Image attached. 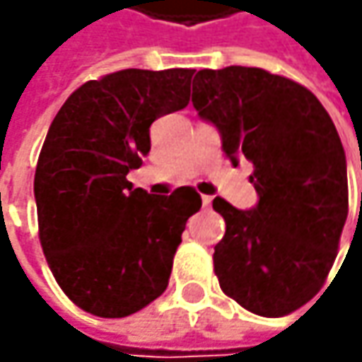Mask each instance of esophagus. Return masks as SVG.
I'll return each instance as SVG.
<instances>
[{"label": "esophagus", "instance_id": "34e87169", "mask_svg": "<svg viewBox=\"0 0 362 362\" xmlns=\"http://www.w3.org/2000/svg\"><path fill=\"white\" fill-rule=\"evenodd\" d=\"M211 202H214V197H209V195H202L203 207H211Z\"/></svg>", "mask_w": 362, "mask_h": 362}]
</instances>
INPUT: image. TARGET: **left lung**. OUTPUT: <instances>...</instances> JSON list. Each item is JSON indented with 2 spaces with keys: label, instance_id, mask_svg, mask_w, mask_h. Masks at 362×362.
Here are the masks:
<instances>
[{
  "label": "left lung",
  "instance_id": "obj_1",
  "mask_svg": "<svg viewBox=\"0 0 362 362\" xmlns=\"http://www.w3.org/2000/svg\"><path fill=\"white\" fill-rule=\"evenodd\" d=\"M191 100L217 127L233 165L252 160L259 197L250 211L214 199L226 219L214 254L219 286L250 313H294L327 282L349 216L346 159L334 122L308 88L262 68L199 70Z\"/></svg>",
  "mask_w": 362,
  "mask_h": 362
}]
</instances>
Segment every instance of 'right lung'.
Segmentation results:
<instances>
[{
	"mask_svg": "<svg viewBox=\"0 0 362 362\" xmlns=\"http://www.w3.org/2000/svg\"><path fill=\"white\" fill-rule=\"evenodd\" d=\"M195 70H119L88 80L52 120L35 167L40 243L64 294L100 318H124L159 298L187 219L193 187L153 197L131 169L151 151L155 120L189 105Z\"/></svg>",
	"mask_w": 362,
	"mask_h": 362,
	"instance_id": "1",
	"label": "right lung"
}]
</instances>
